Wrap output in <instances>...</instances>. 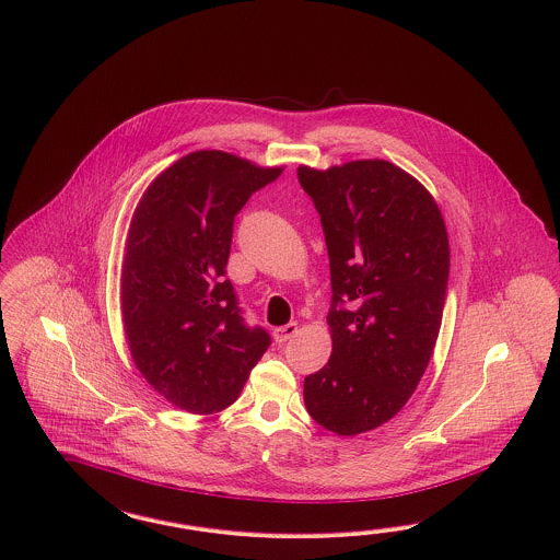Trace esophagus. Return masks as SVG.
Wrapping results in <instances>:
<instances>
[{"instance_id": "obj_1", "label": "esophagus", "mask_w": 560, "mask_h": 560, "mask_svg": "<svg viewBox=\"0 0 560 560\" xmlns=\"http://www.w3.org/2000/svg\"><path fill=\"white\" fill-rule=\"evenodd\" d=\"M296 334H299V325H284V327H278V329H273V340H276V343L289 342L290 338H294Z\"/></svg>"}]
</instances>
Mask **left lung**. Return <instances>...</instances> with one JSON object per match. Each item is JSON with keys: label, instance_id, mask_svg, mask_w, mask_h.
<instances>
[{"label": "left lung", "instance_id": "left-lung-1", "mask_svg": "<svg viewBox=\"0 0 560 560\" xmlns=\"http://www.w3.org/2000/svg\"><path fill=\"white\" fill-rule=\"evenodd\" d=\"M324 226L331 357L305 380L311 418L340 436L373 431L406 406L439 338L450 238L431 191L394 163L299 166Z\"/></svg>", "mask_w": 560, "mask_h": 560}]
</instances>
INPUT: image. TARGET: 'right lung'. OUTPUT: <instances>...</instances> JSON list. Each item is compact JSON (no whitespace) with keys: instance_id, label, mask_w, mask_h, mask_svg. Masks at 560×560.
Here are the masks:
<instances>
[{"instance_id":"obj_1","label":"right lung","mask_w":560,"mask_h":560,"mask_svg":"<svg viewBox=\"0 0 560 560\" xmlns=\"http://www.w3.org/2000/svg\"><path fill=\"white\" fill-rule=\"evenodd\" d=\"M282 171L189 152L133 210L121 266L127 346L154 392L189 415L229 408L270 346L268 331L243 324L224 273L238 210Z\"/></svg>"}]
</instances>
